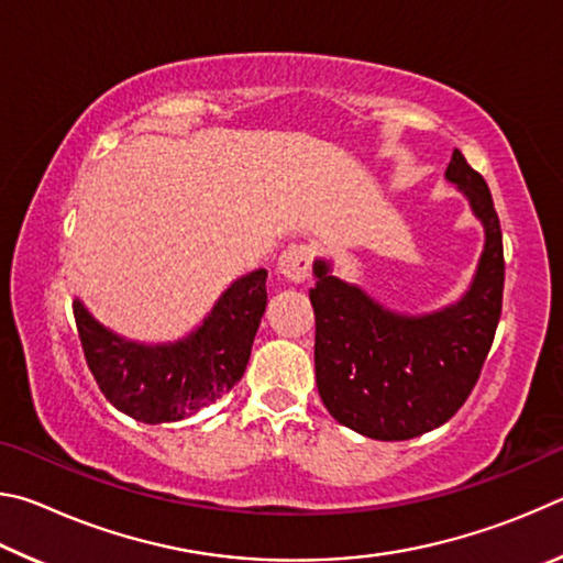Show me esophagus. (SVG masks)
<instances>
[{"mask_svg": "<svg viewBox=\"0 0 563 563\" xmlns=\"http://www.w3.org/2000/svg\"><path fill=\"white\" fill-rule=\"evenodd\" d=\"M312 261H316V251L305 243H295V245L285 247V251L280 253L278 271L288 280L302 283V280H308V275L312 271Z\"/></svg>", "mask_w": 563, "mask_h": 563, "instance_id": "34e87169", "label": "esophagus"}]
</instances>
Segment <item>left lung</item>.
Wrapping results in <instances>:
<instances>
[{
  "mask_svg": "<svg viewBox=\"0 0 563 563\" xmlns=\"http://www.w3.org/2000/svg\"><path fill=\"white\" fill-rule=\"evenodd\" d=\"M446 178L470 198L487 243L464 298L407 318L385 310L316 261V379L322 405L369 440H412L456 415L472 395L501 316L504 245L487 180L454 148Z\"/></svg>",
  "mask_w": 563,
  "mask_h": 563,
  "instance_id": "1",
  "label": "left lung"
}]
</instances>
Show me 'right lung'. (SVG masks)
Listing matches in <instances>:
<instances>
[{"label":"right lung","instance_id":"obj_1","mask_svg":"<svg viewBox=\"0 0 563 563\" xmlns=\"http://www.w3.org/2000/svg\"><path fill=\"white\" fill-rule=\"evenodd\" d=\"M268 273L255 271L223 292L194 335L176 345H136L99 325L74 302L87 365L109 402L139 422L164 424L196 415L243 377L268 305Z\"/></svg>","mask_w":563,"mask_h":563}]
</instances>
